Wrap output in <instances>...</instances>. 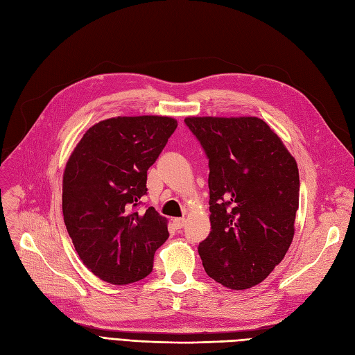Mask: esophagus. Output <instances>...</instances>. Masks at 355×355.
<instances>
[{
    "mask_svg": "<svg viewBox=\"0 0 355 355\" xmlns=\"http://www.w3.org/2000/svg\"><path fill=\"white\" fill-rule=\"evenodd\" d=\"M173 225H175L176 230L182 228V227L185 225V218H175V219H173Z\"/></svg>",
    "mask_w": 355,
    "mask_h": 355,
    "instance_id": "34e87169",
    "label": "esophagus"
}]
</instances>
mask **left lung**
<instances>
[{
  "label": "left lung",
  "instance_id": "obj_1",
  "mask_svg": "<svg viewBox=\"0 0 355 355\" xmlns=\"http://www.w3.org/2000/svg\"><path fill=\"white\" fill-rule=\"evenodd\" d=\"M209 159V236L198 245L206 273L232 290L260 284L294 237L299 168L267 123L254 116L185 118Z\"/></svg>",
  "mask_w": 355,
  "mask_h": 355
}]
</instances>
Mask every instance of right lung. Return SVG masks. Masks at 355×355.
<instances>
[{"mask_svg": "<svg viewBox=\"0 0 355 355\" xmlns=\"http://www.w3.org/2000/svg\"><path fill=\"white\" fill-rule=\"evenodd\" d=\"M178 122L168 116H118L83 134L62 176V214L76 252L100 279L127 285L146 277L168 239L167 219L139 210L148 170Z\"/></svg>", "mask_w": 355, "mask_h": 355, "instance_id": "right-lung-1", "label": "right lung"}]
</instances>
